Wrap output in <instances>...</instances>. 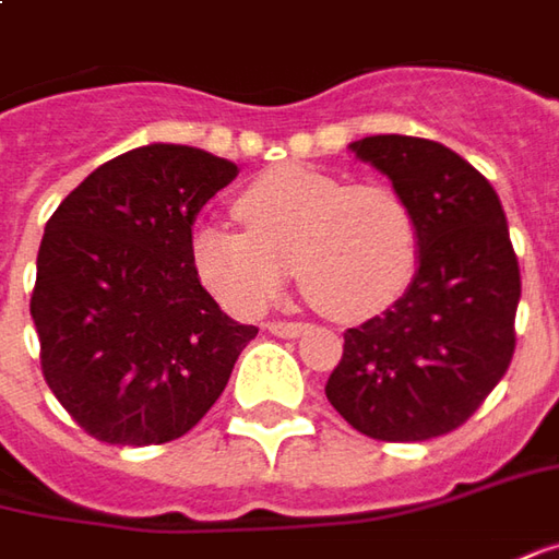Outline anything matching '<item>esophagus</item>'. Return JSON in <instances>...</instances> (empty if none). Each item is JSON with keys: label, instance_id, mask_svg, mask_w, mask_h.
Here are the masks:
<instances>
[{"label": "esophagus", "instance_id": "obj_1", "mask_svg": "<svg viewBox=\"0 0 559 559\" xmlns=\"http://www.w3.org/2000/svg\"><path fill=\"white\" fill-rule=\"evenodd\" d=\"M269 331H272L275 337H299V334L306 331V324H299V321H272Z\"/></svg>", "mask_w": 559, "mask_h": 559}]
</instances>
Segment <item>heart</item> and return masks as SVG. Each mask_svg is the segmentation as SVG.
Segmentation results:
<instances>
[{
    "label": "heart",
    "instance_id": "heart-1",
    "mask_svg": "<svg viewBox=\"0 0 559 559\" xmlns=\"http://www.w3.org/2000/svg\"><path fill=\"white\" fill-rule=\"evenodd\" d=\"M235 216L247 231L222 222L191 231L198 278L235 316L265 312L294 265L318 312L365 321L390 309L420 265L417 216L390 185L275 166L238 191Z\"/></svg>",
    "mask_w": 559,
    "mask_h": 559
}]
</instances>
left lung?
<instances>
[{
    "mask_svg": "<svg viewBox=\"0 0 559 559\" xmlns=\"http://www.w3.org/2000/svg\"><path fill=\"white\" fill-rule=\"evenodd\" d=\"M412 203L420 265L383 316L343 334L328 402L358 433L424 442L452 433L504 377L520 265L495 188L452 147L414 135L353 142Z\"/></svg>",
    "mask_w": 559,
    "mask_h": 559,
    "instance_id": "obj_1",
    "label": "left lung"
}]
</instances>
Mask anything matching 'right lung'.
Returning a JSON list of instances; mask_svg holds the SVG:
<instances>
[{"label": "right lung", "mask_w": 559, "mask_h": 559, "mask_svg": "<svg viewBox=\"0 0 559 559\" xmlns=\"http://www.w3.org/2000/svg\"><path fill=\"white\" fill-rule=\"evenodd\" d=\"M235 176L201 147L142 145L88 173L46 222L29 316L43 377L88 436L179 439L257 337L222 312L191 262V225Z\"/></svg>", "instance_id": "obj_1"}]
</instances>
